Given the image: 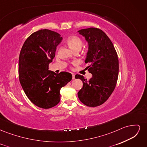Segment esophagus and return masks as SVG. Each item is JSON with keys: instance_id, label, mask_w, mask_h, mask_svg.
Returning <instances> with one entry per match:
<instances>
[{"instance_id": "esophagus-1", "label": "esophagus", "mask_w": 147, "mask_h": 147, "mask_svg": "<svg viewBox=\"0 0 147 147\" xmlns=\"http://www.w3.org/2000/svg\"><path fill=\"white\" fill-rule=\"evenodd\" d=\"M72 79H75V75L74 74H72Z\"/></svg>"}]
</instances>
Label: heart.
I'll return each mask as SVG.
<instances>
[{
  "mask_svg": "<svg viewBox=\"0 0 147 147\" xmlns=\"http://www.w3.org/2000/svg\"><path fill=\"white\" fill-rule=\"evenodd\" d=\"M67 43L74 51L76 50H80L83 46V42L82 39L77 36H72L69 37L67 40Z\"/></svg>",
  "mask_w": 147,
  "mask_h": 147,
  "instance_id": "b5f03b06",
  "label": "heart"
}]
</instances>
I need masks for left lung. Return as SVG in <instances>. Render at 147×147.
<instances>
[{"label": "left lung", "mask_w": 147, "mask_h": 147, "mask_svg": "<svg viewBox=\"0 0 147 147\" xmlns=\"http://www.w3.org/2000/svg\"><path fill=\"white\" fill-rule=\"evenodd\" d=\"M78 32L88 43L85 63L89 66L86 69L92 75L88 80L82 75L75 76L83 83L78 96L83 104L94 107L104 104L116 86L119 72L118 55L110 39L101 29L90 28Z\"/></svg>", "instance_id": "1"}]
</instances>
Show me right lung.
<instances>
[{
  "label": "right lung",
  "instance_id": "right-lung-1",
  "mask_svg": "<svg viewBox=\"0 0 147 147\" xmlns=\"http://www.w3.org/2000/svg\"><path fill=\"white\" fill-rule=\"evenodd\" d=\"M63 37L49 29H41L26 39L20 51L18 72L21 85L34 104L50 109L59 104L62 87L72 78V74L48 70Z\"/></svg>",
  "mask_w": 147,
  "mask_h": 147
}]
</instances>
